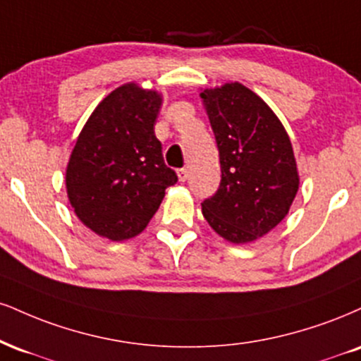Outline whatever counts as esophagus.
<instances>
[{"label":"esophagus","instance_id":"obj_1","mask_svg":"<svg viewBox=\"0 0 361 361\" xmlns=\"http://www.w3.org/2000/svg\"><path fill=\"white\" fill-rule=\"evenodd\" d=\"M186 178H188V169H186V168L178 169V180L186 181Z\"/></svg>","mask_w":361,"mask_h":361}]
</instances>
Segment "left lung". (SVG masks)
<instances>
[{"label": "left lung", "mask_w": 361, "mask_h": 361, "mask_svg": "<svg viewBox=\"0 0 361 361\" xmlns=\"http://www.w3.org/2000/svg\"><path fill=\"white\" fill-rule=\"evenodd\" d=\"M219 147L222 180L202 203L210 227L232 244L271 232L288 215L299 188L284 126L257 94L232 82L200 94Z\"/></svg>", "instance_id": "left-lung-1"}]
</instances>
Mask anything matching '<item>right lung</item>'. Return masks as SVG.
<instances>
[{
  "label": "right lung",
  "instance_id": "right-lung-1",
  "mask_svg": "<svg viewBox=\"0 0 361 361\" xmlns=\"http://www.w3.org/2000/svg\"><path fill=\"white\" fill-rule=\"evenodd\" d=\"M161 95L137 84L117 87L95 107L68 159L67 195L85 227L109 240L146 228L164 190L178 181L154 136Z\"/></svg>",
  "mask_w": 361,
  "mask_h": 361
}]
</instances>
